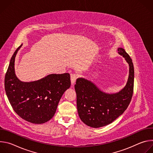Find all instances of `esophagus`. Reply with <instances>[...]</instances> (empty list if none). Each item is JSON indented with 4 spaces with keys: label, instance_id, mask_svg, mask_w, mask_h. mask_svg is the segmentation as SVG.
<instances>
[{
    "label": "esophagus",
    "instance_id": "1",
    "mask_svg": "<svg viewBox=\"0 0 153 153\" xmlns=\"http://www.w3.org/2000/svg\"><path fill=\"white\" fill-rule=\"evenodd\" d=\"M77 78V74H74V73L71 74V82L72 85H74V83L76 82Z\"/></svg>",
    "mask_w": 153,
    "mask_h": 153
}]
</instances>
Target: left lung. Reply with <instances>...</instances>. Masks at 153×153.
<instances>
[{
	"label": "left lung",
	"instance_id": "8db88e82",
	"mask_svg": "<svg viewBox=\"0 0 153 153\" xmlns=\"http://www.w3.org/2000/svg\"><path fill=\"white\" fill-rule=\"evenodd\" d=\"M117 50L129 65L128 79L122 90L116 93H106L92 82L82 77L77 79L74 85L79 117L89 126L100 128L112 123L124 113L132 99L134 78L132 59L123 48Z\"/></svg>",
	"mask_w": 153,
	"mask_h": 153
}]
</instances>
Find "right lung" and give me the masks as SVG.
Listing matches in <instances>:
<instances>
[{
	"instance_id": "1",
	"label": "right lung",
	"mask_w": 153,
	"mask_h": 153,
	"mask_svg": "<svg viewBox=\"0 0 153 153\" xmlns=\"http://www.w3.org/2000/svg\"><path fill=\"white\" fill-rule=\"evenodd\" d=\"M22 45L13 54L5 74L6 94L21 118L36 124L45 123L54 116L62 95L70 87V75L51 74L34 82L20 81L15 74L14 62Z\"/></svg>"
}]
</instances>
